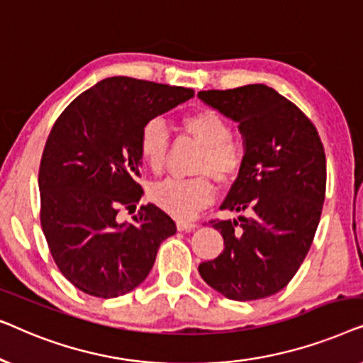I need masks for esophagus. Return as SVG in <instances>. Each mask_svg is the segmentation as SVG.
Wrapping results in <instances>:
<instances>
[{
    "mask_svg": "<svg viewBox=\"0 0 363 363\" xmlns=\"http://www.w3.org/2000/svg\"><path fill=\"white\" fill-rule=\"evenodd\" d=\"M196 226H198L196 223H191V221H185V220H178L177 221V230L178 231H193Z\"/></svg>",
    "mask_w": 363,
    "mask_h": 363,
    "instance_id": "esophagus-1",
    "label": "esophagus"
}]
</instances>
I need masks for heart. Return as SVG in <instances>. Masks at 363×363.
<instances>
[{
  "label": "heart",
  "mask_w": 363,
  "mask_h": 363,
  "mask_svg": "<svg viewBox=\"0 0 363 363\" xmlns=\"http://www.w3.org/2000/svg\"><path fill=\"white\" fill-rule=\"evenodd\" d=\"M183 128L203 145L196 163V178H168L150 188V200L168 215L178 220H190L198 211L215 200V185L210 173L218 182H233L245 165V147L233 138L231 123L213 108H200L183 117ZM168 128L162 118H150L138 133V153L142 162L153 173H160L167 163Z\"/></svg>",
  "instance_id": "heart-1"
}]
</instances>
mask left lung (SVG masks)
<instances>
[{
    "label": "left lung",
    "mask_w": 363,
    "mask_h": 363,
    "mask_svg": "<svg viewBox=\"0 0 363 363\" xmlns=\"http://www.w3.org/2000/svg\"><path fill=\"white\" fill-rule=\"evenodd\" d=\"M198 97L240 123L246 152L221 205L246 216L210 221L225 250L198 271L228 299H262L284 289L309 252L325 198L324 147L304 112L264 84Z\"/></svg>",
    "instance_id": "left-lung-1"
}]
</instances>
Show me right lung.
<instances>
[{"mask_svg":"<svg viewBox=\"0 0 363 363\" xmlns=\"http://www.w3.org/2000/svg\"><path fill=\"white\" fill-rule=\"evenodd\" d=\"M191 89L108 77L59 116L39 167L41 226L62 276L89 296L111 299L145 281L175 221L155 205L132 223L118 210L143 195L137 178L143 123L193 97Z\"/></svg>","mask_w":363,"mask_h":363,"instance_id":"1","label":"right lung"}]
</instances>
